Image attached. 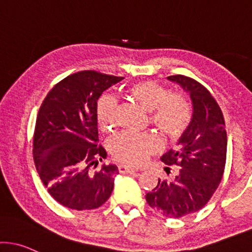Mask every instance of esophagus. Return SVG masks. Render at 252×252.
<instances>
[{"label":"esophagus","instance_id":"34e87169","mask_svg":"<svg viewBox=\"0 0 252 252\" xmlns=\"http://www.w3.org/2000/svg\"><path fill=\"white\" fill-rule=\"evenodd\" d=\"M118 171H120L121 173H131V172H135V168L134 167H130V166H126V165H118Z\"/></svg>","mask_w":252,"mask_h":252}]
</instances>
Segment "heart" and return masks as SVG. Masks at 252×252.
Wrapping results in <instances>:
<instances>
[{
	"label": "heart",
	"mask_w": 252,
	"mask_h": 252,
	"mask_svg": "<svg viewBox=\"0 0 252 252\" xmlns=\"http://www.w3.org/2000/svg\"><path fill=\"white\" fill-rule=\"evenodd\" d=\"M126 93L145 110L149 111L148 121L157 130L168 139L182 136L192 120V107L183 93L170 92L164 86L152 80L135 82L126 88ZM117 106L115 100L104 96L96 105V121L105 132L116 128ZM160 142L152 132H122L110 142V153L117 161L139 166L158 151Z\"/></svg>",
	"instance_id": "obj_1"
}]
</instances>
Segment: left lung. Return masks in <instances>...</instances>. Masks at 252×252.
<instances>
[{
    "label": "left lung",
    "instance_id": "obj_1",
    "mask_svg": "<svg viewBox=\"0 0 252 252\" xmlns=\"http://www.w3.org/2000/svg\"><path fill=\"white\" fill-rule=\"evenodd\" d=\"M190 93L192 120L179 139V147L161 157L178 172L171 181L159 178L157 187L146 195L152 209L166 218H182L198 212L211 200L222 179L227 152L225 118L212 93L196 80L184 75L167 77Z\"/></svg>",
    "mask_w": 252,
    "mask_h": 252
}]
</instances>
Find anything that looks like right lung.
<instances>
[{"mask_svg": "<svg viewBox=\"0 0 252 252\" xmlns=\"http://www.w3.org/2000/svg\"><path fill=\"white\" fill-rule=\"evenodd\" d=\"M123 77L95 70L71 74L50 90L33 134V159L44 187L57 202L75 211L95 209L113 190L115 165L93 168L106 158L99 145L96 105L104 91Z\"/></svg>", "mask_w": 252, "mask_h": 252, "instance_id": "add662e5", "label": "right lung"}]
</instances>
